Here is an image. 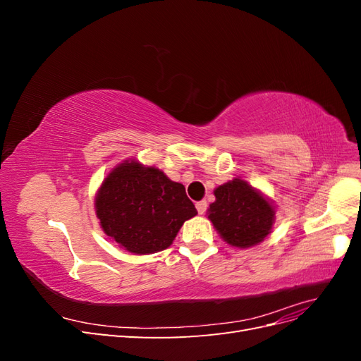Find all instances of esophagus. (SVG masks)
Here are the masks:
<instances>
[{"label":"esophagus","mask_w":361,"mask_h":361,"mask_svg":"<svg viewBox=\"0 0 361 361\" xmlns=\"http://www.w3.org/2000/svg\"><path fill=\"white\" fill-rule=\"evenodd\" d=\"M195 207H197V212H199L200 215H203V214L206 212V209H207V203H206L204 200L197 202V203H195Z\"/></svg>","instance_id":"esophagus-1"}]
</instances>
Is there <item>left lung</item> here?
<instances>
[{
  "label": "left lung",
  "instance_id": "8db88e82",
  "mask_svg": "<svg viewBox=\"0 0 361 361\" xmlns=\"http://www.w3.org/2000/svg\"><path fill=\"white\" fill-rule=\"evenodd\" d=\"M207 218L227 244L238 248L257 245L271 233L276 209L264 194L243 179L215 188Z\"/></svg>",
  "mask_w": 361,
  "mask_h": 361
}]
</instances>
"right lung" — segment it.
I'll list each match as a JSON object with an SVG mask.
<instances>
[{
	"mask_svg": "<svg viewBox=\"0 0 361 361\" xmlns=\"http://www.w3.org/2000/svg\"><path fill=\"white\" fill-rule=\"evenodd\" d=\"M94 207L105 235L134 255L166 250L182 224L197 215L182 183L135 159L111 170L96 194Z\"/></svg>",
	"mask_w": 361,
	"mask_h": 361,
	"instance_id": "right-lung-1",
	"label": "right lung"
}]
</instances>
